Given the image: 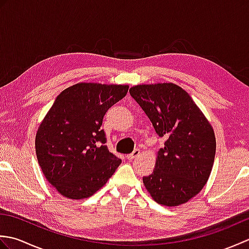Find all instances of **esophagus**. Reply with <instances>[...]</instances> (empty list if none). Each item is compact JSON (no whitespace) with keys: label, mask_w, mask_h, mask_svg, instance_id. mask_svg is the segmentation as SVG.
I'll list each match as a JSON object with an SVG mask.
<instances>
[{"label":"esophagus","mask_w":249,"mask_h":249,"mask_svg":"<svg viewBox=\"0 0 249 249\" xmlns=\"http://www.w3.org/2000/svg\"><path fill=\"white\" fill-rule=\"evenodd\" d=\"M139 155H140V150L136 149L133 153H131V154L127 155V160H135L136 157H138Z\"/></svg>","instance_id":"34e87169"}]
</instances>
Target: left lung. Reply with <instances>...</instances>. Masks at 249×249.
<instances>
[{
	"mask_svg": "<svg viewBox=\"0 0 249 249\" xmlns=\"http://www.w3.org/2000/svg\"><path fill=\"white\" fill-rule=\"evenodd\" d=\"M129 93L156 134L166 139L153 173L143 178L144 187L160 204L186 203L202 190L212 171L216 151L212 125L189 94L174 83L139 84Z\"/></svg>",
	"mask_w": 249,
	"mask_h": 249,
	"instance_id": "8db88e82",
	"label": "left lung"
}]
</instances>
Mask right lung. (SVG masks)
<instances>
[{"mask_svg": "<svg viewBox=\"0 0 249 249\" xmlns=\"http://www.w3.org/2000/svg\"><path fill=\"white\" fill-rule=\"evenodd\" d=\"M128 86L81 82L65 89L38 126L37 160L45 178L66 198L91 197L122 160L108 151L104 115L127 94Z\"/></svg>", "mask_w": 249, "mask_h": 249, "instance_id": "obj_1", "label": "right lung"}]
</instances>
